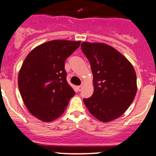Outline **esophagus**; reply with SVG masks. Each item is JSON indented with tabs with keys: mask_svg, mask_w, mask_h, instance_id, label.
<instances>
[{
	"mask_svg": "<svg viewBox=\"0 0 156 156\" xmlns=\"http://www.w3.org/2000/svg\"><path fill=\"white\" fill-rule=\"evenodd\" d=\"M82 85H80V86H78V87H77V88H78V91H81V89H82Z\"/></svg>",
	"mask_w": 156,
	"mask_h": 156,
	"instance_id": "1",
	"label": "esophagus"
}]
</instances>
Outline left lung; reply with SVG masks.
Masks as SVG:
<instances>
[{
    "label": "left lung",
    "mask_w": 156,
    "mask_h": 156,
    "mask_svg": "<svg viewBox=\"0 0 156 156\" xmlns=\"http://www.w3.org/2000/svg\"><path fill=\"white\" fill-rule=\"evenodd\" d=\"M81 48L91 65L94 85L92 96L84 99L85 106L101 122L118 119L129 108L137 92L133 66L106 44L82 42Z\"/></svg>",
    "instance_id": "1"
}]
</instances>
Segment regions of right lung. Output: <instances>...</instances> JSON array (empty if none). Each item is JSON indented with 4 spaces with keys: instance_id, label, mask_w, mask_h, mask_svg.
I'll return each instance as SVG.
<instances>
[{
    "instance_id": "right-lung-1",
    "label": "right lung",
    "mask_w": 156,
    "mask_h": 156,
    "mask_svg": "<svg viewBox=\"0 0 156 156\" xmlns=\"http://www.w3.org/2000/svg\"><path fill=\"white\" fill-rule=\"evenodd\" d=\"M81 41L54 40L34 48L18 74V88L29 112L45 122L64 113L75 92L67 82L66 58Z\"/></svg>"
}]
</instances>
